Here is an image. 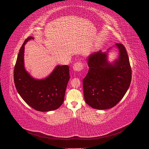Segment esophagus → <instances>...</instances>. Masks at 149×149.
Listing matches in <instances>:
<instances>
[{"label":"esophagus","mask_w":149,"mask_h":149,"mask_svg":"<svg viewBox=\"0 0 149 149\" xmlns=\"http://www.w3.org/2000/svg\"><path fill=\"white\" fill-rule=\"evenodd\" d=\"M83 68V65L81 62H77L74 64L73 69L74 71H81Z\"/></svg>","instance_id":"obj_1"}]
</instances>
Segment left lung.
Listing matches in <instances>:
<instances>
[{"label":"left lung","instance_id":"obj_1","mask_svg":"<svg viewBox=\"0 0 149 149\" xmlns=\"http://www.w3.org/2000/svg\"><path fill=\"white\" fill-rule=\"evenodd\" d=\"M119 55L110 63L109 48L91 54L89 71L83 80L84 100L94 109H107L116 106L125 95L131 82L132 71L129 56L123 44L116 43Z\"/></svg>","mask_w":149,"mask_h":149}]
</instances>
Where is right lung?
Wrapping results in <instances>:
<instances>
[{
  "label": "right lung",
  "mask_w": 149,
  "mask_h": 149,
  "mask_svg": "<svg viewBox=\"0 0 149 149\" xmlns=\"http://www.w3.org/2000/svg\"><path fill=\"white\" fill-rule=\"evenodd\" d=\"M33 37L26 38L21 47L13 71L17 92L30 107L36 111L48 112L59 108L63 103L65 91L70 80L68 65H58L47 78H33L24 66L25 45Z\"/></svg>",
  "instance_id": "right-lung-1"
}]
</instances>
